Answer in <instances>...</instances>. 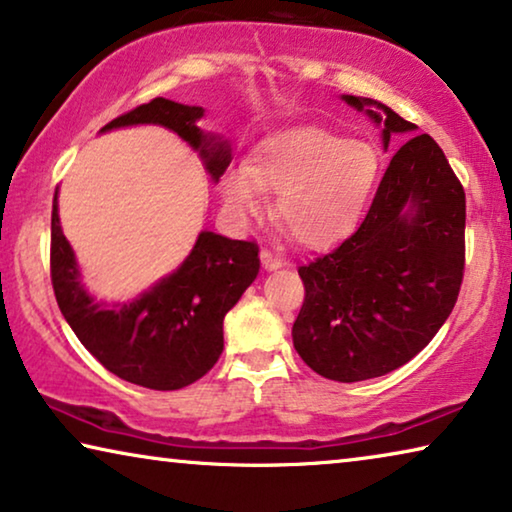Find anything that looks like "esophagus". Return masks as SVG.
<instances>
[{
  "label": "esophagus",
  "mask_w": 512,
  "mask_h": 512,
  "mask_svg": "<svg viewBox=\"0 0 512 512\" xmlns=\"http://www.w3.org/2000/svg\"><path fill=\"white\" fill-rule=\"evenodd\" d=\"M261 261L265 265V270H279V267L283 265V258L272 254L270 249H261Z\"/></svg>",
  "instance_id": "esophagus-1"
}]
</instances>
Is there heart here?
<instances>
[{"label":"heart","instance_id":"obj_1","mask_svg":"<svg viewBox=\"0 0 512 512\" xmlns=\"http://www.w3.org/2000/svg\"><path fill=\"white\" fill-rule=\"evenodd\" d=\"M380 178V153L361 139L322 128H290L263 139L247 167L222 178V196L235 215H256L274 192L272 215L306 247H322L348 233Z\"/></svg>","mask_w":512,"mask_h":512}]
</instances>
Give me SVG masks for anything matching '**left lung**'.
I'll return each mask as SVG.
<instances>
[{
    "label": "left lung",
    "mask_w": 512,
    "mask_h": 512,
    "mask_svg": "<svg viewBox=\"0 0 512 512\" xmlns=\"http://www.w3.org/2000/svg\"><path fill=\"white\" fill-rule=\"evenodd\" d=\"M393 132L416 125L368 98L343 96ZM467 201L442 148L412 135L391 157L364 222L300 265L304 302L293 343L304 364L336 382L391 373L426 348L458 302L465 277Z\"/></svg>",
    "instance_id": "obj_1"
}]
</instances>
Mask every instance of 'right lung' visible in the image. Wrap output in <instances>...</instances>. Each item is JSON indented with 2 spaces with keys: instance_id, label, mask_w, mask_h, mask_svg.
Wrapping results in <instances>:
<instances>
[{
  "instance_id": "right-lung-1",
  "label": "right lung",
  "mask_w": 512,
  "mask_h": 512,
  "mask_svg": "<svg viewBox=\"0 0 512 512\" xmlns=\"http://www.w3.org/2000/svg\"><path fill=\"white\" fill-rule=\"evenodd\" d=\"M201 116V107L153 98L116 116L102 132L137 123L164 125L196 148L212 180H219L231 164V148L196 128ZM258 270L256 242L203 231L174 274L137 300L102 306L82 288L54 196L50 240L54 297L84 348L125 382L174 391L206 375L224 350V316L251 286Z\"/></svg>"
}]
</instances>
